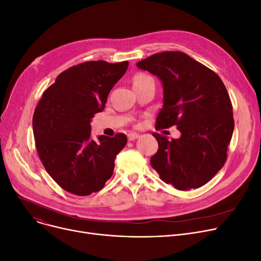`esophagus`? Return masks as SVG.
<instances>
[{"label": "esophagus", "mask_w": 261, "mask_h": 261, "mask_svg": "<svg viewBox=\"0 0 261 261\" xmlns=\"http://www.w3.org/2000/svg\"><path fill=\"white\" fill-rule=\"evenodd\" d=\"M139 137V135L137 134V133H129L128 135H127V138H128V140L129 141H134V140H136Z\"/></svg>", "instance_id": "34e87169"}]
</instances>
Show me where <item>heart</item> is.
Here are the masks:
<instances>
[{
  "mask_svg": "<svg viewBox=\"0 0 261 261\" xmlns=\"http://www.w3.org/2000/svg\"><path fill=\"white\" fill-rule=\"evenodd\" d=\"M148 81H153V79L150 75H147V74H145V73H136L135 75L133 76V80H132L134 88H135V87L140 86V85L148 82Z\"/></svg>",
  "mask_w": 261,
  "mask_h": 261,
  "instance_id": "b5f03b06",
  "label": "heart"
}]
</instances>
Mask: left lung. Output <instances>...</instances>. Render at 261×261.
Returning a JSON list of instances; mask_svg holds the SVG:
<instances>
[{
	"instance_id": "obj_1",
	"label": "left lung",
	"mask_w": 261,
	"mask_h": 261,
	"mask_svg": "<svg viewBox=\"0 0 261 261\" xmlns=\"http://www.w3.org/2000/svg\"><path fill=\"white\" fill-rule=\"evenodd\" d=\"M137 67L163 82L164 107L156 129L176 125L181 134L169 140L153 133L158 142L153 169L177 190L202 187L224 166L234 127L224 84L216 72L178 51L154 54Z\"/></svg>"
}]
</instances>
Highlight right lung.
<instances>
[{"label": "right lung", "instance_id": "add662e5", "mask_svg": "<svg viewBox=\"0 0 261 261\" xmlns=\"http://www.w3.org/2000/svg\"><path fill=\"white\" fill-rule=\"evenodd\" d=\"M128 61H85L57 76L43 92L33 116L41 163L59 187L80 196L100 191L115 169L126 136L90 138V121L105 107L107 96L124 75Z\"/></svg>", "mask_w": 261, "mask_h": 261}]
</instances>
